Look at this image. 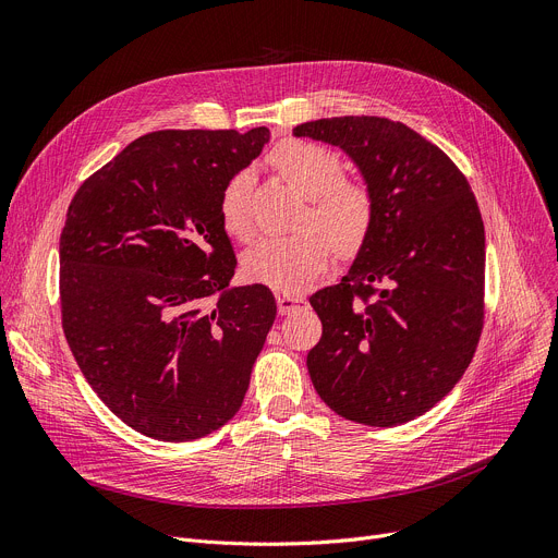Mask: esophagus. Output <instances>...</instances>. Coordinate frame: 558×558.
Returning <instances> with one entry per match:
<instances>
[{
    "label": "esophagus",
    "mask_w": 558,
    "mask_h": 558,
    "mask_svg": "<svg viewBox=\"0 0 558 558\" xmlns=\"http://www.w3.org/2000/svg\"><path fill=\"white\" fill-rule=\"evenodd\" d=\"M276 303H278V312H280V314H291V312H296V310H301V307L307 305V301H305L303 296H289V294L278 296Z\"/></svg>",
    "instance_id": "34e87169"
}]
</instances>
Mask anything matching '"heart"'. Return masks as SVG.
Masks as SVG:
<instances>
[{
    "label": "heart",
    "mask_w": 558,
    "mask_h": 558,
    "mask_svg": "<svg viewBox=\"0 0 558 558\" xmlns=\"http://www.w3.org/2000/svg\"><path fill=\"white\" fill-rule=\"evenodd\" d=\"M269 160L291 187L310 198L305 226L326 231L341 251L362 244L373 221V198L364 185L343 181V162L332 149L316 142L287 140L276 146ZM251 190L253 173L242 169L230 175L219 198L223 228L240 240L253 232ZM325 235L305 230L289 238H262L246 251L244 271L274 291L299 294L328 269L332 243Z\"/></svg>",
    "instance_id": "b5f03b06"
}]
</instances>
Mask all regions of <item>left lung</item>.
<instances>
[{
  "label": "left lung",
  "instance_id": "8db88e82",
  "mask_svg": "<svg viewBox=\"0 0 558 558\" xmlns=\"http://www.w3.org/2000/svg\"><path fill=\"white\" fill-rule=\"evenodd\" d=\"M355 162L373 221L339 284L310 299L324 335L307 353L335 414L391 427L444 400L484 324V221L465 175L414 129L387 117H330L294 129Z\"/></svg>",
  "mask_w": 558,
  "mask_h": 558
}]
</instances>
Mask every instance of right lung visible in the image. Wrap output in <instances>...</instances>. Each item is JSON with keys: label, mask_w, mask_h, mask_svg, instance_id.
I'll use <instances>...</instances> for the list:
<instances>
[{"label": "right lung", "mask_w": 558, "mask_h": 558, "mask_svg": "<svg viewBox=\"0 0 558 558\" xmlns=\"http://www.w3.org/2000/svg\"><path fill=\"white\" fill-rule=\"evenodd\" d=\"M269 129L156 131L74 194L61 234V312L72 355L110 412L181 444L240 412L276 318L264 284L230 287L219 198Z\"/></svg>", "instance_id": "1"}]
</instances>
